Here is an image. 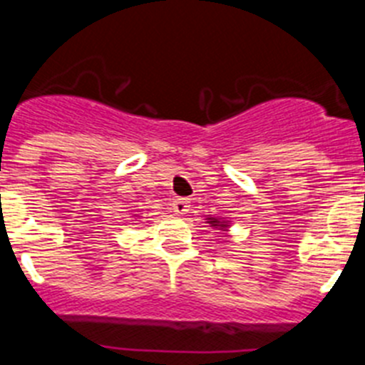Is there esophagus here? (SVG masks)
I'll return each mask as SVG.
<instances>
[{
    "label": "esophagus",
    "instance_id": "obj_1",
    "mask_svg": "<svg viewBox=\"0 0 365 365\" xmlns=\"http://www.w3.org/2000/svg\"><path fill=\"white\" fill-rule=\"evenodd\" d=\"M172 208L177 215H185V214H188V210H190V201L188 199H175Z\"/></svg>",
    "mask_w": 365,
    "mask_h": 365
}]
</instances>
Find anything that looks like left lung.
Returning a JSON list of instances; mask_svg holds the SVG:
<instances>
[{"label": "left lung", "mask_w": 365, "mask_h": 365, "mask_svg": "<svg viewBox=\"0 0 365 365\" xmlns=\"http://www.w3.org/2000/svg\"><path fill=\"white\" fill-rule=\"evenodd\" d=\"M214 222H215V221H214Z\"/></svg>", "instance_id": "1"}]
</instances>
